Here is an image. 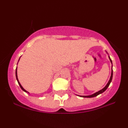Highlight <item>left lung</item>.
I'll return each mask as SVG.
<instances>
[{"label": "left lung", "mask_w": 128, "mask_h": 128, "mask_svg": "<svg viewBox=\"0 0 128 128\" xmlns=\"http://www.w3.org/2000/svg\"><path fill=\"white\" fill-rule=\"evenodd\" d=\"M109 58H110V61H111V64H112V61H111V58H110V57L109 56ZM112 74H113V73H112V70H111V77H110V79L109 80V81H108V82L107 83V84L106 85V86H105V87L104 88H102V90H100L99 91V92H95V93L92 94V95H89V96H80V97H83V98H94V97H96L98 96V95L102 93V92H105V90L107 89V88L108 87L110 86V83H111V80H112Z\"/></svg>", "instance_id": "8db88e82"}]
</instances>
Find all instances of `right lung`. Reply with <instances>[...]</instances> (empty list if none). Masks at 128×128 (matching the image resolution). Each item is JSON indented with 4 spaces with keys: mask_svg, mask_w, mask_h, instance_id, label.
<instances>
[{
    "mask_svg": "<svg viewBox=\"0 0 128 128\" xmlns=\"http://www.w3.org/2000/svg\"><path fill=\"white\" fill-rule=\"evenodd\" d=\"M19 60H20V59H19ZM18 61H19V60H18ZM16 79H17V82H18V83L19 86H20V88H22V90H23V91H24V92H28V93H29V92H27V91H26V90H24V88H23V86H22V85H21V84H20V82H19V81H18V78H17V68H16Z\"/></svg>",
    "mask_w": 128,
    "mask_h": 128,
    "instance_id": "1",
    "label": "right lung"
}]
</instances>
